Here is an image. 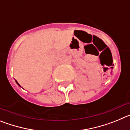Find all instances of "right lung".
I'll return each instance as SVG.
<instances>
[{
    "label": "right lung",
    "instance_id": "add662e5",
    "mask_svg": "<svg viewBox=\"0 0 130 130\" xmlns=\"http://www.w3.org/2000/svg\"><path fill=\"white\" fill-rule=\"evenodd\" d=\"M16 81V83H17V84H18V85H19V86H20V85H19V84L18 83V81Z\"/></svg>",
    "mask_w": 130,
    "mask_h": 130
}]
</instances>
